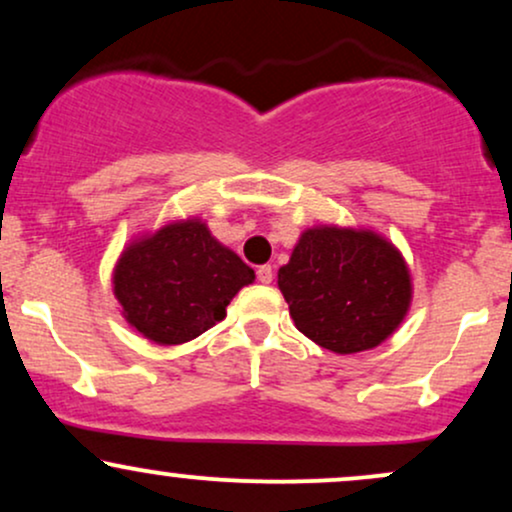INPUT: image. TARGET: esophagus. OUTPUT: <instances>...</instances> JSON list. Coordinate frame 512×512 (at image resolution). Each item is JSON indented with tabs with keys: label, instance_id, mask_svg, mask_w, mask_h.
Listing matches in <instances>:
<instances>
[{
	"label": "esophagus",
	"instance_id": "34e87169",
	"mask_svg": "<svg viewBox=\"0 0 512 512\" xmlns=\"http://www.w3.org/2000/svg\"><path fill=\"white\" fill-rule=\"evenodd\" d=\"M272 279H274L272 264H262V267H257V281H260V284H272Z\"/></svg>",
	"mask_w": 512,
	"mask_h": 512
}]
</instances>
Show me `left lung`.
<instances>
[{"label":"left lung","instance_id":"1","mask_svg":"<svg viewBox=\"0 0 512 512\" xmlns=\"http://www.w3.org/2000/svg\"><path fill=\"white\" fill-rule=\"evenodd\" d=\"M276 276L298 332L342 356L392 337L414 298L407 260L373 228H305Z\"/></svg>","mask_w":512,"mask_h":512}]
</instances>
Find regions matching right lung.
<instances>
[{
    "instance_id": "1",
    "label": "right lung",
    "mask_w": 512,
    "mask_h": 512,
    "mask_svg": "<svg viewBox=\"0 0 512 512\" xmlns=\"http://www.w3.org/2000/svg\"><path fill=\"white\" fill-rule=\"evenodd\" d=\"M252 281L255 272L211 236L199 216L139 233L113 267V293L122 317L161 346L185 344L207 332Z\"/></svg>"
}]
</instances>
